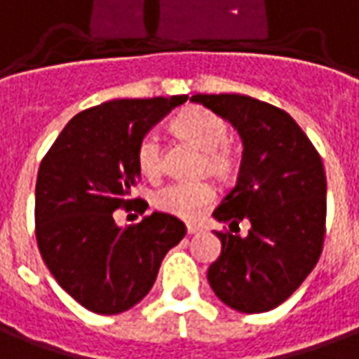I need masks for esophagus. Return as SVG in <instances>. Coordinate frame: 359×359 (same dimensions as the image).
I'll return each mask as SVG.
<instances>
[{"mask_svg":"<svg viewBox=\"0 0 359 359\" xmlns=\"http://www.w3.org/2000/svg\"><path fill=\"white\" fill-rule=\"evenodd\" d=\"M198 231H201V227L187 226V235H195V233H198Z\"/></svg>","mask_w":359,"mask_h":359,"instance_id":"obj_1","label":"esophagus"}]
</instances>
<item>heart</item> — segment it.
<instances>
[{"label":"heart","mask_w":359,"mask_h":359,"mask_svg":"<svg viewBox=\"0 0 359 359\" xmlns=\"http://www.w3.org/2000/svg\"><path fill=\"white\" fill-rule=\"evenodd\" d=\"M174 130L183 140L203 149V168L219 177L229 176L239 161L237 149L229 135V126L218 112L206 107H189L174 118ZM162 140L156 132H147L137 143L135 161L143 176L158 177L164 168ZM216 201V189L208 182H174L162 187L154 195V206L158 210L182 219H198Z\"/></svg>","instance_id":"1"}]
</instances>
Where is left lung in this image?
Segmentation results:
<instances>
[{"label":"left lung","mask_w":359,"mask_h":359,"mask_svg":"<svg viewBox=\"0 0 359 359\" xmlns=\"http://www.w3.org/2000/svg\"><path fill=\"white\" fill-rule=\"evenodd\" d=\"M237 128L243 140L237 185L214 218L222 255L208 268L216 297L243 313L273 310L302 285L323 250L327 180L321 156L290 114L237 93L193 95ZM248 221L247 238L233 236Z\"/></svg>","instance_id":"8db88e82"}]
</instances>
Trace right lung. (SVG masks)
Returning <instances> with one entry per match:
<instances>
[{
	"mask_svg": "<svg viewBox=\"0 0 359 359\" xmlns=\"http://www.w3.org/2000/svg\"><path fill=\"white\" fill-rule=\"evenodd\" d=\"M187 95L114 99L78 112L41 158L36 241L57 283L90 312L130 310L153 287L162 258L185 235L182 219L153 212L116 226L112 212L140 210L130 198L141 170L135 149Z\"/></svg>",
	"mask_w": 359,
	"mask_h": 359,
	"instance_id": "right-lung-1",
	"label": "right lung"
}]
</instances>
